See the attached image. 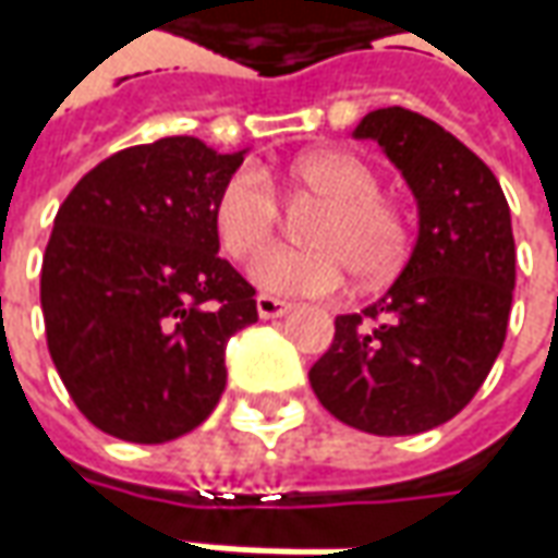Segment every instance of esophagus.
I'll return each mask as SVG.
<instances>
[{
	"label": "esophagus",
	"mask_w": 558,
	"mask_h": 558,
	"mask_svg": "<svg viewBox=\"0 0 558 558\" xmlns=\"http://www.w3.org/2000/svg\"><path fill=\"white\" fill-rule=\"evenodd\" d=\"M256 308H259V317H280V315H287L293 305H290V302H283V299L259 296L256 299Z\"/></svg>",
	"instance_id": "obj_1"
}]
</instances>
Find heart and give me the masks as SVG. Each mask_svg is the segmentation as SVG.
Returning <instances> with one entry per match:
<instances>
[{
	"label": "heart",
	"mask_w": 558,
	"mask_h": 558,
	"mask_svg": "<svg viewBox=\"0 0 558 558\" xmlns=\"http://www.w3.org/2000/svg\"><path fill=\"white\" fill-rule=\"evenodd\" d=\"M296 194L320 201L302 238L308 246H268L253 280L275 296H324L345 271L357 283L392 278L411 253V216L379 191V172L349 150H315L287 169ZM213 225L231 259H250L275 238L280 201L253 166L234 169L216 194Z\"/></svg>",
	"instance_id": "obj_1"
}]
</instances>
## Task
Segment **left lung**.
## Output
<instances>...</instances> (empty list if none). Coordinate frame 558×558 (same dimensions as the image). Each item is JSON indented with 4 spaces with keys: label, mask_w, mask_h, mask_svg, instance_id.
Instances as JSON below:
<instances>
[{
    "label": "left lung",
    "mask_w": 558,
    "mask_h": 558,
    "mask_svg": "<svg viewBox=\"0 0 558 558\" xmlns=\"http://www.w3.org/2000/svg\"><path fill=\"white\" fill-rule=\"evenodd\" d=\"M355 138L379 142L404 172L420 238L386 296L337 317L308 379L345 426L426 433L470 404L504 349L515 287L509 206L488 166L413 110H374Z\"/></svg>",
    "instance_id": "left-lung-1"
}]
</instances>
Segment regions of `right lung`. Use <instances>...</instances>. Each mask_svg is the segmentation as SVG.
Here are the masks:
<instances>
[{
	"instance_id": "right-lung-1",
	"label": "right lung",
	"mask_w": 558,
	"mask_h": 558,
	"mask_svg": "<svg viewBox=\"0 0 558 558\" xmlns=\"http://www.w3.org/2000/svg\"><path fill=\"white\" fill-rule=\"evenodd\" d=\"M243 154L172 135L117 150L54 216L43 317L73 404L101 433L163 445L219 404L225 345L259 320L219 256L213 203Z\"/></svg>"
}]
</instances>
